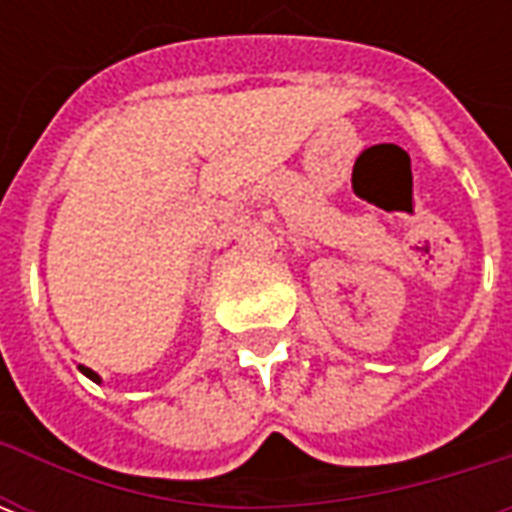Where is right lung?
I'll use <instances>...</instances> for the list:
<instances>
[{"label":"right lung","instance_id":"obj_1","mask_svg":"<svg viewBox=\"0 0 512 512\" xmlns=\"http://www.w3.org/2000/svg\"><path fill=\"white\" fill-rule=\"evenodd\" d=\"M79 370H82V373H84V376H87V378H93V381H101V378H98V373H93V370H90V367L79 365Z\"/></svg>","mask_w":512,"mask_h":512}]
</instances>
